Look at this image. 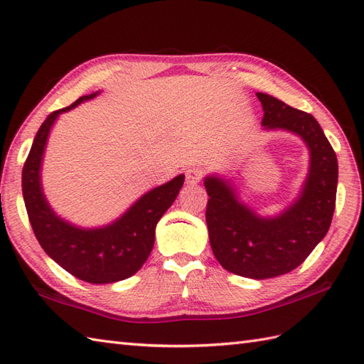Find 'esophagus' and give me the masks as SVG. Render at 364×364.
<instances>
[{
	"mask_svg": "<svg viewBox=\"0 0 364 364\" xmlns=\"http://www.w3.org/2000/svg\"><path fill=\"white\" fill-rule=\"evenodd\" d=\"M200 178H202V170L197 168V167H191L186 170V183L188 184H197L200 181Z\"/></svg>",
	"mask_w": 364,
	"mask_h": 364,
	"instance_id": "esophagus-1",
	"label": "esophagus"
}]
</instances>
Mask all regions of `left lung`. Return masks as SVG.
Here are the masks:
<instances>
[{
  "label": "left lung",
  "instance_id": "8db88e82",
  "mask_svg": "<svg viewBox=\"0 0 364 364\" xmlns=\"http://www.w3.org/2000/svg\"><path fill=\"white\" fill-rule=\"evenodd\" d=\"M262 131L296 134L308 149V172L299 194L282 211L262 215L244 202L233 176L210 173L206 223L214 257L228 272L264 280L288 274L306 259L330 228L338 186V159L311 114L257 92Z\"/></svg>",
  "mask_w": 364,
  "mask_h": 364
}]
</instances>
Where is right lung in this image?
I'll list each match as a JSON object with an SVG mask.
<instances>
[{"label": "right lung", "instance_id": "add662e5", "mask_svg": "<svg viewBox=\"0 0 364 364\" xmlns=\"http://www.w3.org/2000/svg\"><path fill=\"white\" fill-rule=\"evenodd\" d=\"M100 90L50 114L38 128L21 172L23 200L31 227L48 257L82 282L109 284L127 280L144 266L154 245V230L183 188L184 175L146 191L117 219L100 227H80L53 210L42 186L48 137L60 114L95 98Z\"/></svg>", "mask_w": 364, "mask_h": 364}]
</instances>
